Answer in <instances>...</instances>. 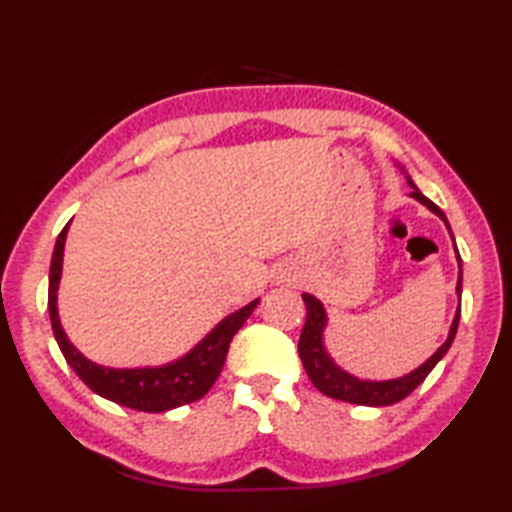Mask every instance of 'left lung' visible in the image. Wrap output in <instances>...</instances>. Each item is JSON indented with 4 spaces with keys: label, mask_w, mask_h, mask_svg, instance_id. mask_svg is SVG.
Masks as SVG:
<instances>
[{
    "label": "left lung",
    "mask_w": 512,
    "mask_h": 512,
    "mask_svg": "<svg viewBox=\"0 0 512 512\" xmlns=\"http://www.w3.org/2000/svg\"><path fill=\"white\" fill-rule=\"evenodd\" d=\"M407 182L413 189L411 198H416L420 204L427 206L429 211L436 213L451 231L447 215H444L429 198H424L409 176H407ZM451 237H453V233H451ZM453 244H455V239H453ZM455 253H458V248H455ZM458 264H460V277H458V288L455 290H458V297H460L462 295L460 255H458ZM303 301H306L308 317H306V325H303V332L299 339V356H301L303 367H306L308 378L312 380L314 387L321 391V394L336 398V400L352 402V405H365V407H387V405H394V402H398L402 398H407L411 391L429 376V372L438 365L440 358L449 352V347L455 339V332H458V323H460V306H458L447 341L438 347V352L433 354L429 361H424L418 369H413V372L400 376V378H391V380H363V378L347 374L345 369H341L332 361V356L328 354V350H325L323 332H325V325H328V314H325L323 303L317 297L308 295V292L303 295Z\"/></svg>",
    "instance_id": "obj_1"
}]
</instances>
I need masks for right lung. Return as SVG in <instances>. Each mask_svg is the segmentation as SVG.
<instances>
[{
    "instance_id": "right-lung-1",
    "label": "right lung",
    "mask_w": 512,
    "mask_h": 512,
    "mask_svg": "<svg viewBox=\"0 0 512 512\" xmlns=\"http://www.w3.org/2000/svg\"><path fill=\"white\" fill-rule=\"evenodd\" d=\"M70 222L63 226V231L57 237L50 264V286H48V310L52 321V332L57 339L65 361L74 369L85 385H88L94 394H99L107 400L116 402L129 409L147 411V413H160L169 411L189 402L200 400L206 391L213 387V383L220 376L228 345H231L233 336L242 328L246 319L257 308L259 299L250 301L248 306L239 308L237 312L228 314L215 328L204 336V339L193 347L191 352L182 358L167 365L158 367H105L85 358L76 347L70 343L68 334L61 328L59 308H57V292L63 270V248L65 237H68Z\"/></svg>"
}]
</instances>
